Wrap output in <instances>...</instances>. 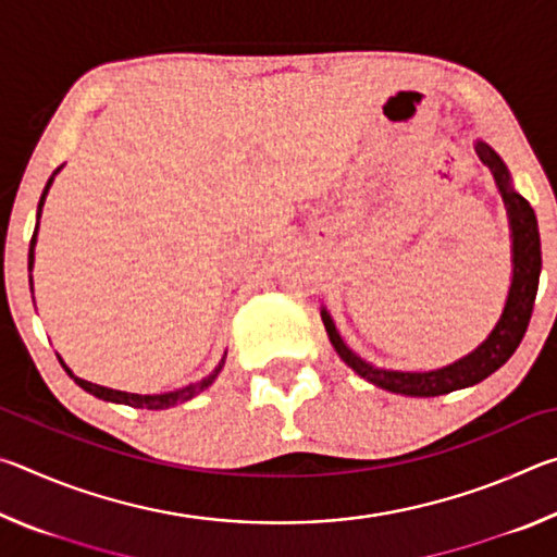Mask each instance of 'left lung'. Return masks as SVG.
<instances>
[{"label": "left lung", "mask_w": 557, "mask_h": 557, "mask_svg": "<svg viewBox=\"0 0 557 557\" xmlns=\"http://www.w3.org/2000/svg\"><path fill=\"white\" fill-rule=\"evenodd\" d=\"M476 157L488 166L494 174V182L498 194H502L508 228H511V287H508V297L504 305V312L498 317L496 326L488 332V336L479 344L474 351L457 358L455 363L442 366L435 371H391L379 369L358 356L356 351L346 346V342L338 334L332 314L322 307V322L326 326L329 342L342 356V361L348 369L356 371L361 379L373 383L375 388L412 395V398H435V395H445L459 388H469V385L482 383L494 371L513 356V351L521 344V338L531 322L535 292H539L541 280V233L539 221H535V211L531 209L521 194L513 188L511 174L492 147L482 139H476Z\"/></svg>", "instance_id": "8db88e82"}]
</instances>
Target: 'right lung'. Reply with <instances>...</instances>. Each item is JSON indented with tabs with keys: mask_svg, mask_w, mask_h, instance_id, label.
Returning a JSON list of instances; mask_svg holds the SVG:
<instances>
[{
	"mask_svg": "<svg viewBox=\"0 0 557 557\" xmlns=\"http://www.w3.org/2000/svg\"><path fill=\"white\" fill-rule=\"evenodd\" d=\"M61 169H63V166L55 169V172L51 174L49 182H46V186H44V194H41V201H39V211H36V228H34L32 245H29V272L34 270V248H36V235H39V221H41V211H44L46 196H49V188H51L53 178H55V174L61 172ZM29 282H32V289H34V280H32V275H29ZM59 361H61V366L65 369V373H69L71 379H73L75 383H78L83 391L90 393V395H96V398H100V400L120 403V405H129V408L166 410V408H174V405H178V403H186V400L196 398V395H199V393H203L206 388H209V385H211L215 379H219V373L223 371V366H225V354H223V358L219 361V366H215V369H213L209 375H206V379L196 381V383H188V385H184V388H178V391L157 393V395H139V393H127V391H112V388H106V385H98V383L83 381V379H78V375H73V371L69 369V366L63 363V358H61V356H59Z\"/></svg>",
	"mask_w": 557,
	"mask_h": 557,
	"instance_id": "obj_1",
	"label": "right lung"
}]
</instances>
